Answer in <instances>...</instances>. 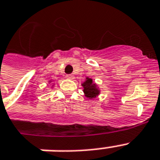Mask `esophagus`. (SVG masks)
I'll list each match as a JSON object with an SVG mask.
<instances>
[{"label":"esophagus","mask_w":160,"mask_h":160,"mask_svg":"<svg viewBox=\"0 0 160 160\" xmlns=\"http://www.w3.org/2000/svg\"><path fill=\"white\" fill-rule=\"evenodd\" d=\"M65 77L67 78V79H69V80H73V79L75 78V76H74V75H66Z\"/></svg>","instance_id":"34e87169"}]
</instances>
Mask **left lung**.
Segmentation results:
<instances>
[{
    "label": "left lung",
    "mask_w": 160,
    "mask_h": 160,
    "mask_svg": "<svg viewBox=\"0 0 160 160\" xmlns=\"http://www.w3.org/2000/svg\"><path fill=\"white\" fill-rule=\"evenodd\" d=\"M82 86L84 87V93L85 96L90 99L95 98L100 94V90L96 87V85L93 83V80L90 78H86V80L83 83Z\"/></svg>",
    "instance_id": "left-lung-1"
}]
</instances>
